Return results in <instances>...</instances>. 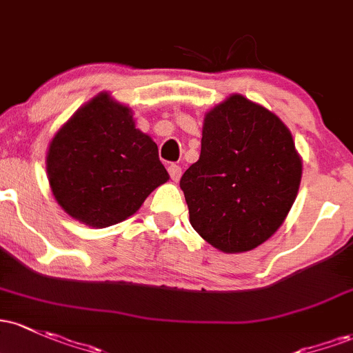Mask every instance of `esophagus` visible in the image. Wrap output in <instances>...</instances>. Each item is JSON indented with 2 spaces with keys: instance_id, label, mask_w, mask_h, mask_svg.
<instances>
[{
  "instance_id": "obj_1",
  "label": "esophagus",
  "mask_w": 353,
  "mask_h": 353,
  "mask_svg": "<svg viewBox=\"0 0 353 353\" xmlns=\"http://www.w3.org/2000/svg\"><path fill=\"white\" fill-rule=\"evenodd\" d=\"M168 170H169L170 179L176 181V183L181 179V176H183V169H181V165H177V164H170Z\"/></svg>"
}]
</instances>
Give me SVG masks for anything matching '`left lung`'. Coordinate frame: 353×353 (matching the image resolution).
Instances as JSON below:
<instances>
[{
    "label": "left lung",
    "instance_id": "8db88e82",
    "mask_svg": "<svg viewBox=\"0 0 353 353\" xmlns=\"http://www.w3.org/2000/svg\"><path fill=\"white\" fill-rule=\"evenodd\" d=\"M300 181L301 159L288 127L234 94L206 114L199 161L179 184L201 238L224 253H243L276 233Z\"/></svg>",
    "mask_w": 353,
    "mask_h": 353
}]
</instances>
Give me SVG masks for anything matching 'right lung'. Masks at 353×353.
Wrapping results in <instances>:
<instances>
[{
	"mask_svg": "<svg viewBox=\"0 0 353 353\" xmlns=\"http://www.w3.org/2000/svg\"><path fill=\"white\" fill-rule=\"evenodd\" d=\"M46 172L57 203L92 228L127 219L169 179L156 142L135 129L132 110L107 92L80 107L55 134Z\"/></svg>",
	"mask_w": 353,
	"mask_h": 353,
	"instance_id": "obj_1",
	"label": "right lung"
}]
</instances>
